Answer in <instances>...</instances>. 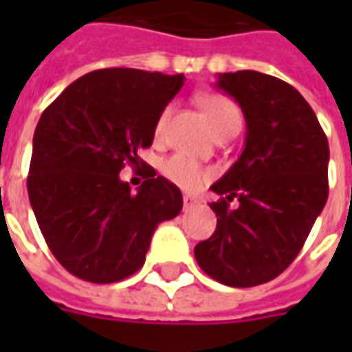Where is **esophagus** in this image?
<instances>
[{"label":"esophagus","instance_id":"esophagus-1","mask_svg":"<svg viewBox=\"0 0 352 352\" xmlns=\"http://www.w3.org/2000/svg\"><path fill=\"white\" fill-rule=\"evenodd\" d=\"M196 204H198V199L192 198V196H188V194H184V196H183V207H184V211H188V209H192V207L196 206Z\"/></svg>","mask_w":352,"mask_h":352}]
</instances>
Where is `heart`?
I'll return each instance as SVG.
<instances>
[{
	"mask_svg": "<svg viewBox=\"0 0 352 352\" xmlns=\"http://www.w3.org/2000/svg\"><path fill=\"white\" fill-rule=\"evenodd\" d=\"M199 107L204 109V113L209 118V122L213 126L214 133L228 130L232 126H241V115L239 109L234 101L222 96V94H206L199 98ZM171 105H166L162 109V113L156 118L154 124V138L162 139L168 130L169 118H171ZM162 173L168 179L169 183H173L183 190L194 192L201 188L204 184L213 177V169L201 166L196 160H192L184 154H173L164 160L162 164Z\"/></svg>",
	"mask_w": 352,
	"mask_h": 352,
	"instance_id": "obj_1",
	"label": "heart"
}]
</instances>
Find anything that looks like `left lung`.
<instances>
[{
    "instance_id": "1",
    "label": "left lung",
    "mask_w": 352,
    "mask_h": 352,
    "mask_svg": "<svg viewBox=\"0 0 352 352\" xmlns=\"http://www.w3.org/2000/svg\"><path fill=\"white\" fill-rule=\"evenodd\" d=\"M247 120L241 156L211 190L217 230L196 245L204 272L228 287H256L294 262L328 199V139L303 96L260 72L219 75ZM236 197L240 206L229 209Z\"/></svg>"
}]
</instances>
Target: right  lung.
I'll list each match as a JSON object with an SVG mask.
<instances>
[{"mask_svg":"<svg viewBox=\"0 0 352 352\" xmlns=\"http://www.w3.org/2000/svg\"><path fill=\"white\" fill-rule=\"evenodd\" d=\"M183 85V73L109 67L82 75L43 111L28 196L50 252L75 277L107 285L133 275L156 226L181 213V190L153 168L138 194L118 173L153 145L156 118Z\"/></svg>","mask_w":352,"mask_h":352,"instance_id":"right-lung-1","label":"right lung"}]
</instances>
